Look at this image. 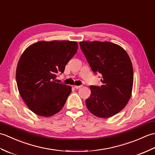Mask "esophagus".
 <instances>
[{
	"instance_id": "34e87169",
	"label": "esophagus",
	"mask_w": 155,
	"mask_h": 155,
	"mask_svg": "<svg viewBox=\"0 0 155 155\" xmlns=\"http://www.w3.org/2000/svg\"><path fill=\"white\" fill-rule=\"evenodd\" d=\"M81 87H83V86H81H81H74V88H77V89H78V88H81Z\"/></svg>"
}]
</instances>
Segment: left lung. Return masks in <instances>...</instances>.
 <instances>
[{
	"label": "left lung",
	"mask_w": 155,
	"mask_h": 155,
	"mask_svg": "<svg viewBox=\"0 0 155 155\" xmlns=\"http://www.w3.org/2000/svg\"><path fill=\"white\" fill-rule=\"evenodd\" d=\"M79 44L92 71L102 75L101 86H90L87 108L97 117H113L123 109L132 94L133 68L129 56L123 47L110 42Z\"/></svg>",
	"instance_id": "obj_1"
}]
</instances>
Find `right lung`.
<instances>
[{"label": "right lung", "mask_w": 155, "mask_h": 155, "mask_svg": "<svg viewBox=\"0 0 155 155\" xmlns=\"http://www.w3.org/2000/svg\"><path fill=\"white\" fill-rule=\"evenodd\" d=\"M77 50L75 41H42L23 52L16 67V84L23 101L36 114L51 117L64 107L72 87L56 83L55 78L63 73Z\"/></svg>", "instance_id": "add662e5"}]
</instances>
